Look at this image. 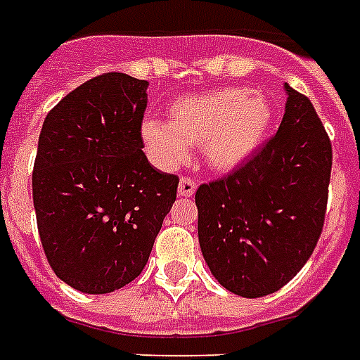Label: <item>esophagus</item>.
I'll return each mask as SVG.
<instances>
[{
	"instance_id": "34e87169",
	"label": "esophagus",
	"mask_w": 360,
	"mask_h": 360,
	"mask_svg": "<svg viewBox=\"0 0 360 360\" xmlns=\"http://www.w3.org/2000/svg\"><path fill=\"white\" fill-rule=\"evenodd\" d=\"M196 188H198V183L194 179H192V177H181V181H179V196H185V198H188V196H192V194H194V192H196Z\"/></svg>"
}]
</instances>
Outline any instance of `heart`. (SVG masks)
<instances>
[{
	"instance_id": "b5f03b06",
	"label": "heart",
	"mask_w": 360,
	"mask_h": 360,
	"mask_svg": "<svg viewBox=\"0 0 360 360\" xmlns=\"http://www.w3.org/2000/svg\"><path fill=\"white\" fill-rule=\"evenodd\" d=\"M273 123V106L262 91L224 87L177 98L168 121L146 120L141 138L162 166H177L188 146H202L203 158L219 172L237 168L262 146Z\"/></svg>"
}]
</instances>
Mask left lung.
I'll return each mask as SVG.
<instances>
[{
  "label": "left lung",
  "instance_id": "1",
  "mask_svg": "<svg viewBox=\"0 0 360 360\" xmlns=\"http://www.w3.org/2000/svg\"><path fill=\"white\" fill-rule=\"evenodd\" d=\"M278 132L196 191L198 237L226 290L256 299L295 276L323 231L333 147L310 98L285 84Z\"/></svg>",
  "mask_w": 360,
  "mask_h": 360
}]
</instances>
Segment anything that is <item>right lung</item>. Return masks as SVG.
Here are the masks:
<instances>
[{
  "mask_svg": "<svg viewBox=\"0 0 360 360\" xmlns=\"http://www.w3.org/2000/svg\"><path fill=\"white\" fill-rule=\"evenodd\" d=\"M147 84L95 76L42 123L33 205L50 267L82 293H110L143 271L179 177L153 168L141 140Z\"/></svg>",
  "mask_w": 360,
  "mask_h": 360,
  "instance_id": "1",
  "label": "right lung"
}]
</instances>
